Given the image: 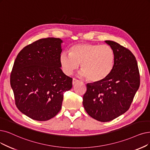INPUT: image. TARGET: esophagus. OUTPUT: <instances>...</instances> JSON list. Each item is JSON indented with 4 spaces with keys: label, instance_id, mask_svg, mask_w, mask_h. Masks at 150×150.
I'll list each match as a JSON object with an SVG mask.
<instances>
[{
    "label": "esophagus",
    "instance_id": "1",
    "mask_svg": "<svg viewBox=\"0 0 150 150\" xmlns=\"http://www.w3.org/2000/svg\"><path fill=\"white\" fill-rule=\"evenodd\" d=\"M78 82H79V80H77V79H75V78H73V85L75 84V83H77Z\"/></svg>",
    "mask_w": 150,
    "mask_h": 150
}]
</instances>
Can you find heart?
<instances>
[{
  "mask_svg": "<svg viewBox=\"0 0 150 150\" xmlns=\"http://www.w3.org/2000/svg\"><path fill=\"white\" fill-rule=\"evenodd\" d=\"M69 54L63 52L59 57V63L64 73L70 75L79 67V75L88 81L98 83L110 76L115 62L112 48L107 45L81 43L72 46Z\"/></svg>",
  "mask_w": 150,
  "mask_h": 150,
  "instance_id": "b5f03b06",
  "label": "heart"
}]
</instances>
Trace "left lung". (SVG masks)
<instances>
[{"instance_id":"1","label":"left lung","mask_w":150,"mask_h":150,"mask_svg":"<svg viewBox=\"0 0 150 150\" xmlns=\"http://www.w3.org/2000/svg\"><path fill=\"white\" fill-rule=\"evenodd\" d=\"M115 52V62L103 81L87 83L83 106L88 115L100 122H108L126 112L140 86V74L135 56L116 42L105 40Z\"/></svg>"}]
</instances>
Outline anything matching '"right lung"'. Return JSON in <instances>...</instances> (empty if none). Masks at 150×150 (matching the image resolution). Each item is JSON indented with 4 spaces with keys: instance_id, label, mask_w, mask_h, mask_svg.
<instances>
[{
    "instance_id": "1",
    "label": "right lung",
    "mask_w": 150,
    "mask_h": 150,
    "mask_svg": "<svg viewBox=\"0 0 150 150\" xmlns=\"http://www.w3.org/2000/svg\"><path fill=\"white\" fill-rule=\"evenodd\" d=\"M59 38L41 39L18 54L10 75L15 104L24 115L45 121L62 108L63 93L72 88L73 79L63 73L59 63Z\"/></svg>"
}]
</instances>
